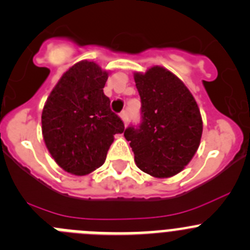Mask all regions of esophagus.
Listing matches in <instances>:
<instances>
[{"label": "esophagus", "instance_id": "34e87169", "mask_svg": "<svg viewBox=\"0 0 250 250\" xmlns=\"http://www.w3.org/2000/svg\"><path fill=\"white\" fill-rule=\"evenodd\" d=\"M121 118H122V121L123 122H125V125H127V122H128V112L127 111H122L121 112Z\"/></svg>", "mask_w": 250, "mask_h": 250}]
</instances>
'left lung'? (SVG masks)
I'll return each instance as SVG.
<instances>
[{"instance_id":"8db88e82","label":"left lung","mask_w":250,"mask_h":250,"mask_svg":"<svg viewBox=\"0 0 250 250\" xmlns=\"http://www.w3.org/2000/svg\"><path fill=\"white\" fill-rule=\"evenodd\" d=\"M141 96V123L125 128V137L142 171L170 178L188 164L200 146L202 118L195 99L169 70L153 66L134 74Z\"/></svg>"}]
</instances>
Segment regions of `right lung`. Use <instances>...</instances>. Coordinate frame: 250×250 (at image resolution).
Wrapping results in <instances>:
<instances>
[{
	"mask_svg": "<svg viewBox=\"0 0 250 250\" xmlns=\"http://www.w3.org/2000/svg\"><path fill=\"white\" fill-rule=\"evenodd\" d=\"M108 72L93 62L70 67L49 95L42 132L51 157L65 171L86 175L101 167L114 134L125 125L104 93Z\"/></svg>",
	"mask_w": 250,
	"mask_h": 250,
	"instance_id": "add662e5",
	"label": "right lung"
}]
</instances>
